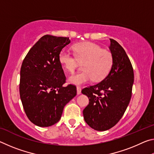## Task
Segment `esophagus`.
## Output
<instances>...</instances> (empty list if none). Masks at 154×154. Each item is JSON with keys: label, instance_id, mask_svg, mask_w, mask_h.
<instances>
[{"label": "esophagus", "instance_id": "34e87169", "mask_svg": "<svg viewBox=\"0 0 154 154\" xmlns=\"http://www.w3.org/2000/svg\"><path fill=\"white\" fill-rule=\"evenodd\" d=\"M77 93L78 95L82 93V88H81L79 87V86L77 87Z\"/></svg>", "mask_w": 154, "mask_h": 154}]
</instances>
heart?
Listing matches in <instances>:
<instances>
[{"mask_svg":"<svg viewBox=\"0 0 154 154\" xmlns=\"http://www.w3.org/2000/svg\"><path fill=\"white\" fill-rule=\"evenodd\" d=\"M75 56L69 51L62 50L59 54V61L66 71L72 72L79 65L83 64L84 71L69 77L70 83L82 85L93 79L99 82L105 79L110 72L113 64L111 52L104 49L97 44L91 42L78 43L72 47Z\"/></svg>","mask_w":154,"mask_h":154,"instance_id":"heart-1","label":"heart"}]
</instances>
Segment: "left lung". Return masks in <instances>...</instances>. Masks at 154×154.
Here are the masks:
<instances>
[{
  "label": "left lung",
  "mask_w": 154,
  "mask_h": 154,
  "mask_svg": "<svg viewBox=\"0 0 154 154\" xmlns=\"http://www.w3.org/2000/svg\"><path fill=\"white\" fill-rule=\"evenodd\" d=\"M113 64L102 82L83 88L82 92L89 98L83 111L86 123L98 131L113 127L124 116L132 96L134 71L124 48L110 38Z\"/></svg>",
  "instance_id": "8db88e82"
}]
</instances>
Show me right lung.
Returning a JSON list of instances; mask_svg holds the SVG:
<instances>
[{
    "mask_svg": "<svg viewBox=\"0 0 154 154\" xmlns=\"http://www.w3.org/2000/svg\"><path fill=\"white\" fill-rule=\"evenodd\" d=\"M69 37L46 35L32 46L22 62L20 94L28 118L48 127L61 118L64 106L77 94L76 86L66 83L59 54L70 43Z\"/></svg>",
    "mask_w": 154,
    "mask_h": 154,
    "instance_id": "add662e5",
    "label": "right lung"
}]
</instances>
